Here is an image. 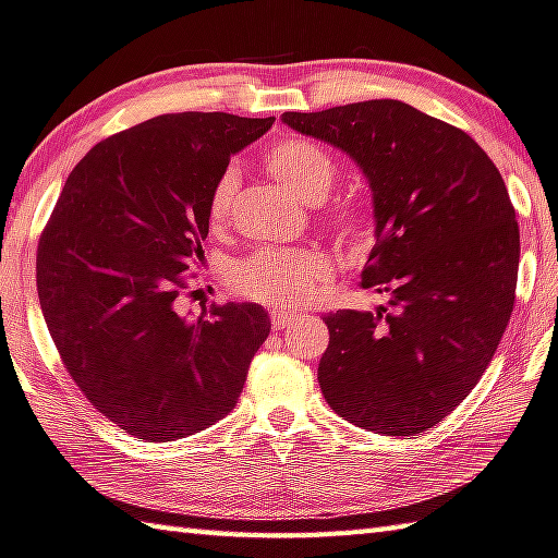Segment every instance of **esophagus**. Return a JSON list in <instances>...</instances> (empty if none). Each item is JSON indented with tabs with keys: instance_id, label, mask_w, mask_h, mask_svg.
Returning <instances> with one entry per match:
<instances>
[{
	"instance_id": "1",
	"label": "esophagus",
	"mask_w": 558,
	"mask_h": 558,
	"mask_svg": "<svg viewBox=\"0 0 558 558\" xmlns=\"http://www.w3.org/2000/svg\"><path fill=\"white\" fill-rule=\"evenodd\" d=\"M295 317H298V314H292V312H282V310H276V312L270 314V324H272V329L280 331V329L290 327V324L295 322Z\"/></svg>"
}]
</instances>
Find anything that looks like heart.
<instances>
[{
	"instance_id": "b5f03b06",
	"label": "heart",
	"mask_w": 558,
	"mask_h": 558,
	"mask_svg": "<svg viewBox=\"0 0 558 558\" xmlns=\"http://www.w3.org/2000/svg\"><path fill=\"white\" fill-rule=\"evenodd\" d=\"M266 166L290 195L305 202L322 199L333 182L331 158L310 141H280L268 150ZM236 182V170L229 168L211 187L209 219L215 225L227 217ZM339 229L347 239L359 241L363 236V219L356 211H343ZM327 260L314 251H258L231 268V286L239 295L266 305L298 307L317 292L319 282L327 280Z\"/></svg>"
}]
</instances>
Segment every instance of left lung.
Here are the masks:
<instances>
[{
    "instance_id": "left-lung-1",
    "label": "left lung",
    "mask_w": 558,
    "mask_h": 558,
    "mask_svg": "<svg viewBox=\"0 0 558 558\" xmlns=\"http://www.w3.org/2000/svg\"><path fill=\"white\" fill-rule=\"evenodd\" d=\"M282 124L366 178L376 248L361 288L390 295V310L324 317V400L376 434L427 432L475 388L510 322L520 229L508 187L465 131L400 99L286 111Z\"/></svg>"
}]
</instances>
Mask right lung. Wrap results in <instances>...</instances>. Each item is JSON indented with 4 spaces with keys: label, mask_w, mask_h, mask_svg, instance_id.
<instances>
[{
    "label": "right lung",
    "mask_w": 558,
    "mask_h": 558,
    "mask_svg": "<svg viewBox=\"0 0 558 558\" xmlns=\"http://www.w3.org/2000/svg\"><path fill=\"white\" fill-rule=\"evenodd\" d=\"M276 117L160 114L105 138L68 175L40 236L46 327L87 400L131 437L173 441L234 410L270 333L256 302H175L205 258L209 195Z\"/></svg>",
    "instance_id": "right-lung-1"
}]
</instances>
